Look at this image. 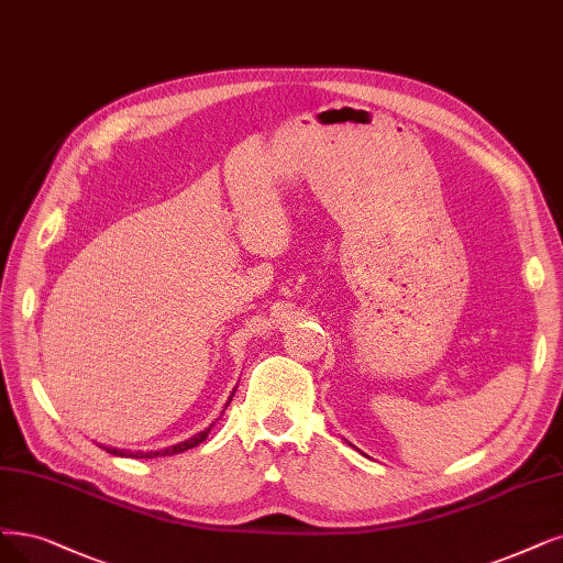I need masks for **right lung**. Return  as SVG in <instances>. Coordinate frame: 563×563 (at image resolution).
Instances as JSON below:
<instances>
[{
    "mask_svg": "<svg viewBox=\"0 0 563 563\" xmlns=\"http://www.w3.org/2000/svg\"><path fill=\"white\" fill-rule=\"evenodd\" d=\"M229 401H232V399H229ZM208 431H211V429H203V431H199L197 435H192L190 441L172 445V448L159 450V452H122V450H109V452H111V454H120V456H134V460H136V456H143V460H151V456H169V454H178V452H185V450H190V448H197L199 443L206 441Z\"/></svg>",
    "mask_w": 563,
    "mask_h": 563,
    "instance_id": "1",
    "label": "right lung"
}]
</instances>
